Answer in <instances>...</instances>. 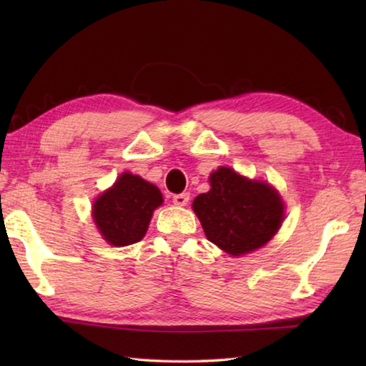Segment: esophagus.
Instances as JSON below:
<instances>
[{"instance_id":"1","label":"esophagus","mask_w":366,"mask_h":366,"mask_svg":"<svg viewBox=\"0 0 366 366\" xmlns=\"http://www.w3.org/2000/svg\"><path fill=\"white\" fill-rule=\"evenodd\" d=\"M189 199H190L189 193H179V195L173 197V203L176 206H185V204L189 203Z\"/></svg>"}]
</instances>
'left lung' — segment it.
Returning a JSON list of instances; mask_svg holds the SVG:
<instances>
[{
	"label": "left lung",
	"mask_w": 366,
	"mask_h": 366,
	"mask_svg": "<svg viewBox=\"0 0 366 366\" xmlns=\"http://www.w3.org/2000/svg\"><path fill=\"white\" fill-rule=\"evenodd\" d=\"M211 190L193 199L206 237L232 256L266 245L285 219L280 193L267 182L252 181L220 167L209 176Z\"/></svg>",
	"instance_id": "8db88e82"
}]
</instances>
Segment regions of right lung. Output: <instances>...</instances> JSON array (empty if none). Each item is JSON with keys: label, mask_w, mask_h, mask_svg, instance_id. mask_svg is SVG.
Wrapping results in <instances>:
<instances>
[{"label": "right lung", "mask_w": 366, "mask_h": 366, "mask_svg": "<svg viewBox=\"0 0 366 366\" xmlns=\"http://www.w3.org/2000/svg\"><path fill=\"white\" fill-rule=\"evenodd\" d=\"M163 203L160 190L143 177L122 173L92 206V219L110 245L126 247L146 234L152 214Z\"/></svg>", "instance_id": "add662e5"}]
</instances>
